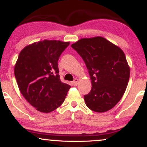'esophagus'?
<instances>
[{"label":"esophagus","instance_id":"esophagus-1","mask_svg":"<svg viewBox=\"0 0 147 147\" xmlns=\"http://www.w3.org/2000/svg\"><path fill=\"white\" fill-rule=\"evenodd\" d=\"M78 82H79V79H75L73 82V85L75 86H77V84H78Z\"/></svg>","mask_w":147,"mask_h":147}]
</instances>
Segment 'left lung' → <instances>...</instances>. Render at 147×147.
<instances>
[{"mask_svg": "<svg viewBox=\"0 0 147 147\" xmlns=\"http://www.w3.org/2000/svg\"><path fill=\"white\" fill-rule=\"evenodd\" d=\"M71 47L82 57L92 89L84 95L90 110H111L122 99L129 83L130 68L122 49L102 36L81 38Z\"/></svg>", "mask_w": 147, "mask_h": 147, "instance_id": "1", "label": "left lung"}]
</instances>
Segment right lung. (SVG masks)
<instances>
[{
    "label": "right lung",
    "mask_w": 147,
    "mask_h": 147,
    "mask_svg": "<svg viewBox=\"0 0 147 147\" xmlns=\"http://www.w3.org/2000/svg\"><path fill=\"white\" fill-rule=\"evenodd\" d=\"M69 42L43 40L27 45L15 64L14 75L25 99L42 113H50L63 104L70 86L59 75L58 60Z\"/></svg>",
    "instance_id": "add662e5"
}]
</instances>
